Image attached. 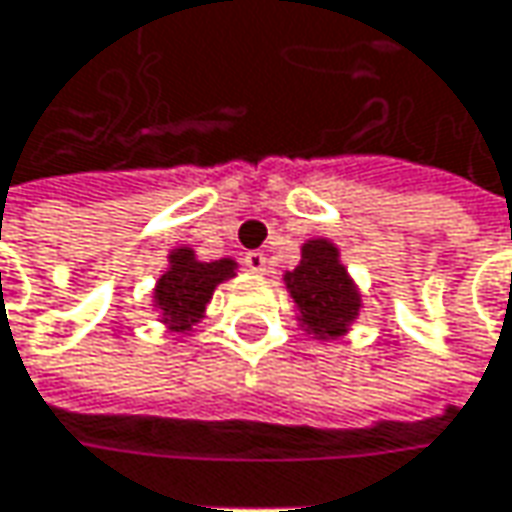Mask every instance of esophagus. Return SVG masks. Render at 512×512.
<instances>
[{
  "label": "esophagus",
  "mask_w": 512,
  "mask_h": 512,
  "mask_svg": "<svg viewBox=\"0 0 512 512\" xmlns=\"http://www.w3.org/2000/svg\"><path fill=\"white\" fill-rule=\"evenodd\" d=\"M245 265L247 270H253V273H265L270 262H267V256L262 253V250H250V253L245 256Z\"/></svg>",
  "instance_id": "esophagus-1"
}]
</instances>
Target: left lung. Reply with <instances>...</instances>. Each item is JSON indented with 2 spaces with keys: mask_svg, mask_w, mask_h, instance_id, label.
Segmentation results:
<instances>
[{
  "mask_svg": "<svg viewBox=\"0 0 512 512\" xmlns=\"http://www.w3.org/2000/svg\"><path fill=\"white\" fill-rule=\"evenodd\" d=\"M285 282L302 310V322L322 339L342 336L359 313V293L339 262V250L325 239L302 247V262L287 273Z\"/></svg>",
  "mask_w": 512,
  "mask_h": 512,
  "instance_id": "8db88e82",
  "label": "left lung"
}]
</instances>
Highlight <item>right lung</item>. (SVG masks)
I'll return each instance as SVG.
<instances>
[{"mask_svg":"<svg viewBox=\"0 0 512 512\" xmlns=\"http://www.w3.org/2000/svg\"><path fill=\"white\" fill-rule=\"evenodd\" d=\"M233 276V262H196L190 247L170 253V270L156 285V307L173 330H187L202 319V310L210 302L219 282Z\"/></svg>","mask_w":512,"mask_h":512,"instance_id":"obj_1","label":"right lung"}]
</instances>
